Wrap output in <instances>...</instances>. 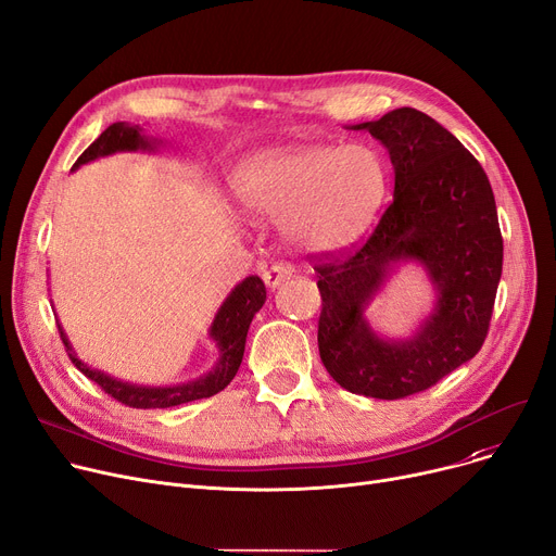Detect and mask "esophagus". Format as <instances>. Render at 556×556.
I'll return each mask as SVG.
<instances>
[{
	"label": "esophagus",
	"instance_id": "esophagus-1",
	"mask_svg": "<svg viewBox=\"0 0 556 556\" xmlns=\"http://www.w3.org/2000/svg\"><path fill=\"white\" fill-rule=\"evenodd\" d=\"M290 275H293V268L286 266V263H275V266H270L266 273H263V281H266V286L270 290L279 288L286 279H290Z\"/></svg>",
	"mask_w": 556,
	"mask_h": 556
}]
</instances>
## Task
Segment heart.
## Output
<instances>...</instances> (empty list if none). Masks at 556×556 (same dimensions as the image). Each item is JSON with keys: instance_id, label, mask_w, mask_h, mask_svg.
<instances>
[{"instance_id": "1", "label": "heart", "mask_w": 556, "mask_h": 556, "mask_svg": "<svg viewBox=\"0 0 556 556\" xmlns=\"http://www.w3.org/2000/svg\"><path fill=\"white\" fill-rule=\"evenodd\" d=\"M383 157L371 146H286L243 160L231 175L241 207L281 223L286 241L306 256L352 248L388 195Z\"/></svg>"}]
</instances>
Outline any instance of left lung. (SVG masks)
Returning <instances> with one entry per match:
<instances>
[{"mask_svg": "<svg viewBox=\"0 0 556 556\" xmlns=\"http://www.w3.org/2000/svg\"><path fill=\"white\" fill-rule=\"evenodd\" d=\"M346 130L386 146L394 200L358 252L315 268L317 346L340 388L392 401L428 390L480 352L503 275V237L484 168L428 114L399 108ZM407 262L427 273L435 300L410 337L388 339L366 308Z\"/></svg>", "mask_w": 556, "mask_h": 556, "instance_id": "1", "label": "left lung"}]
</instances>
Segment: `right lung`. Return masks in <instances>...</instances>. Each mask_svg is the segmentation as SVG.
<instances>
[{
	"instance_id": "right-lung-1",
	"label": "right lung",
	"mask_w": 556,
	"mask_h": 556,
	"mask_svg": "<svg viewBox=\"0 0 556 556\" xmlns=\"http://www.w3.org/2000/svg\"><path fill=\"white\" fill-rule=\"evenodd\" d=\"M162 143V139L146 135L141 126L116 122L87 146L72 170L80 168L87 162H94L99 157H108L114 153H155ZM263 304H266V286H263V281L256 275L245 277L241 283L233 286L220 308L216 311L214 323L207 331L210 340L218 349V358L214 367L207 374L193 378V381L178 386H139L122 381V378H114L101 369H94L76 356L72 342L61 325H58V331H61L72 363L90 378V381L101 386L116 401H122L130 407H143V410H149V407H173L189 401L207 399L225 390L241 367L248 329L252 325V317L261 311Z\"/></svg>"
}]
</instances>
